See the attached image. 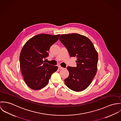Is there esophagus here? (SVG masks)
I'll use <instances>...</instances> for the list:
<instances>
[{
	"label": "esophagus",
	"instance_id": "1",
	"mask_svg": "<svg viewBox=\"0 0 121 121\" xmlns=\"http://www.w3.org/2000/svg\"><path fill=\"white\" fill-rule=\"evenodd\" d=\"M58 69H63L64 68H63V67H62L60 66H58Z\"/></svg>",
	"mask_w": 121,
	"mask_h": 121
}]
</instances>
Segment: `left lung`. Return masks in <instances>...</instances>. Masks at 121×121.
I'll return each mask as SVG.
<instances>
[{
  "mask_svg": "<svg viewBox=\"0 0 121 121\" xmlns=\"http://www.w3.org/2000/svg\"><path fill=\"white\" fill-rule=\"evenodd\" d=\"M60 41L66 48L71 57H77V67L68 66L69 77L65 79L67 87L75 91H81L91 83L97 71L98 53L92 42L77 33L61 35Z\"/></svg>",
  "mask_w": 121,
  "mask_h": 121,
  "instance_id": "left-lung-1",
  "label": "left lung"
}]
</instances>
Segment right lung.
Returning <instances> with one entry per match:
<instances>
[{"mask_svg": "<svg viewBox=\"0 0 121 121\" xmlns=\"http://www.w3.org/2000/svg\"><path fill=\"white\" fill-rule=\"evenodd\" d=\"M60 35H37L30 39L23 46L19 56L20 68L27 86L39 90L49 82L52 75L57 66L43 61L48 55L51 46L58 40Z\"/></svg>", "mask_w": 121, "mask_h": 121, "instance_id": "right-lung-1", "label": "right lung"}]
</instances>
